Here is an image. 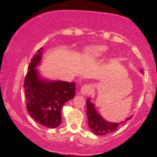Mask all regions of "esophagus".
Returning a JSON list of instances; mask_svg holds the SVG:
<instances>
[{
    "mask_svg": "<svg viewBox=\"0 0 157 157\" xmlns=\"http://www.w3.org/2000/svg\"><path fill=\"white\" fill-rule=\"evenodd\" d=\"M91 86L90 84H85L82 86L80 89V92L82 95H86L91 91Z\"/></svg>",
    "mask_w": 157,
    "mask_h": 157,
    "instance_id": "1",
    "label": "esophagus"
}]
</instances>
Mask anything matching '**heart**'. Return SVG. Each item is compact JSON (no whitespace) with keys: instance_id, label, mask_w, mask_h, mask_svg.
<instances>
[{"instance_id":"1","label":"heart","mask_w":157,"mask_h":157,"mask_svg":"<svg viewBox=\"0 0 157 157\" xmlns=\"http://www.w3.org/2000/svg\"><path fill=\"white\" fill-rule=\"evenodd\" d=\"M107 52V48L104 46H95L89 48L86 50V54L91 57H100L104 56Z\"/></svg>"}]
</instances>
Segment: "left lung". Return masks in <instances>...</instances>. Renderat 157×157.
Masks as SVG:
<instances>
[{
	"label": "left lung",
	"instance_id": "left-lung-1",
	"mask_svg": "<svg viewBox=\"0 0 157 157\" xmlns=\"http://www.w3.org/2000/svg\"><path fill=\"white\" fill-rule=\"evenodd\" d=\"M140 72L143 73L142 70H140ZM86 113L90 129L95 134L100 135V136L107 135L116 131L121 124H123L125 122L132 118V116H131L121 123H110V122L105 121L97 112L94 105L90 101V98H88L86 101Z\"/></svg>",
	"mask_w": 157,
	"mask_h": 157
}]
</instances>
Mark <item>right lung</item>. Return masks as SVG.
Returning a JSON list of instances; mask_svg holds the SVG:
<instances>
[{
    "label": "right lung",
    "mask_w": 157,
    "mask_h": 157,
    "mask_svg": "<svg viewBox=\"0 0 157 157\" xmlns=\"http://www.w3.org/2000/svg\"><path fill=\"white\" fill-rule=\"evenodd\" d=\"M42 50L39 49L31 59L24 80L26 108L39 124L56 128L62 123L63 105L75 96V83L41 79L36 67L40 64Z\"/></svg>",
    "instance_id": "1"
}]
</instances>
